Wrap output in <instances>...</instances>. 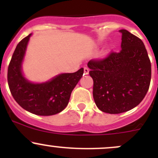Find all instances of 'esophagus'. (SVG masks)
<instances>
[{
  "mask_svg": "<svg viewBox=\"0 0 158 158\" xmlns=\"http://www.w3.org/2000/svg\"><path fill=\"white\" fill-rule=\"evenodd\" d=\"M89 68H87V67H85V68H84V73H85V75H88V74H89Z\"/></svg>",
  "mask_w": 158,
  "mask_h": 158,
  "instance_id": "1",
  "label": "esophagus"
}]
</instances>
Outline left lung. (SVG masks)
Returning a JSON list of instances; mask_svg holds the SVG:
<instances>
[{
	"instance_id": "obj_1",
	"label": "left lung",
	"mask_w": 158,
	"mask_h": 158,
	"mask_svg": "<svg viewBox=\"0 0 158 158\" xmlns=\"http://www.w3.org/2000/svg\"><path fill=\"white\" fill-rule=\"evenodd\" d=\"M122 33V50L102 60H90L93 98L102 111L119 114L134 109L147 94L151 65L144 43L126 30Z\"/></svg>"
}]
</instances>
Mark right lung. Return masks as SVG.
<instances>
[{"label": "right lung", "mask_w": 158, "mask_h": 158, "mask_svg": "<svg viewBox=\"0 0 158 158\" xmlns=\"http://www.w3.org/2000/svg\"><path fill=\"white\" fill-rule=\"evenodd\" d=\"M32 33L16 47L8 66L7 82L15 101L26 111L37 115L56 114L67 106L72 91L83 75L81 68L76 73H61L44 82H32L24 76L22 64Z\"/></svg>", "instance_id": "obj_1"}]
</instances>
